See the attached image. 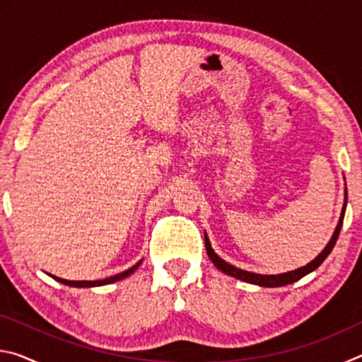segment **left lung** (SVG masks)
<instances>
[{
	"label": "left lung",
	"instance_id": "1",
	"mask_svg": "<svg viewBox=\"0 0 362 362\" xmlns=\"http://www.w3.org/2000/svg\"><path fill=\"white\" fill-rule=\"evenodd\" d=\"M346 201H348V193H346V188H345V203H343V209H341V214H340L339 225H337L332 238H330V241L327 243V246L324 247L322 252L317 255L315 260H311L308 265H305L302 268L292 269V272L281 273V274H257V273L246 272V269L233 267V265H230V263H226L225 260L220 259V257L216 252H214V249L211 247L209 238H207V235H204L207 255H209V259L212 260L214 265H216L220 269V272L230 274V276L236 278V279H241V281H244V283L257 284V286H262V287H281V286L292 284V283H296V281L306 276L308 273L315 272V269L320 267L324 260H326V257L330 252H332L335 243H337V240H339V235H340V230H341V225H343V217H345V209H346Z\"/></svg>",
	"mask_w": 362,
	"mask_h": 362
}]
</instances>
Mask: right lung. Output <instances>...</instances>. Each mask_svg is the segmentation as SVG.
I'll return each instance as SVG.
<instances>
[{"instance_id": "add662e5", "label": "right lung", "mask_w": 362, "mask_h": 362, "mask_svg": "<svg viewBox=\"0 0 362 362\" xmlns=\"http://www.w3.org/2000/svg\"><path fill=\"white\" fill-rule=\"evenodd\" d=\"M140 262H142V260H140ZM140 262L136 263V265H134V267H131L129 269H126V272L115 274V276H110V278H107V279H99V281H66V279H62V278L52 276V274H51V276H52L54 279H56V281H59V283H62V284H65V286H71V287H94V286H103V284H112V283H115V281H119V279H124L126 276H129V274H132V273L136 272V269L139 268Z\"/></svg>"}]
</instances>
